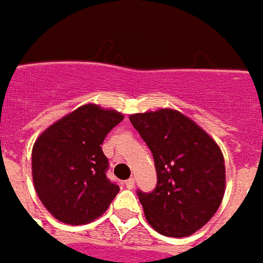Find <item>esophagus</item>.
<instances>
[{
	"mask_svg": "<svg viewBox=\"0 0 263 263\" xmlns=\"http://www.w3.org/2000/svg\"><path fill=\"white\" fill-rule=\"evenodd\" d=\"M126 187L127 189H133L135 187V178H128L126 181Z\"/></svg>",
	"mask_w": 263,
	"mask_h": 263,
	"instance_id": "esophagus-1",
	"label": "esophagus"
}]
</instances>
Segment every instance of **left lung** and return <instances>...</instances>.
Here are the masks:
<instances>
[{
  "label": "left lung",
  "instance_id": "8db88e82",
  "mask_svg": "<svg viewBox=\"0 0 263 263\" xmlns=\"http://www.w3.org/2000/svg\"><path fill=\"white\" fill-rule=\"evenodd\" d=\"M151 149L158 183L137 192L152 228L167 237H186L215 215L226 193V164L217 142L192 118L161 108L128 117Z\"/></svg>",
  "mask_w": 263,
  "mask_h": 263
}]
</instances>
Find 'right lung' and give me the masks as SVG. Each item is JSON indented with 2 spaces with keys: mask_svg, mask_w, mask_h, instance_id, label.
I'll return each mask as SVG.
<instances>
[{
  "mask_svg": "<svg viewBox=\"0 0 263 263\" xmlns=\"http://www.w3.org/2000/svg\"><path fill=\"white\" fill-rule=\"evenodd\" d=\"M124 116L85 104L57 120L36 139L32 177L36 195L52 217L82 226L101 217L120 192L105 176L102 142Z\"/></svg>",
  "mask_w": 263,
  "mask_h": 263,
  "instance_id": "right-lung-1",
  "label": "right lung"
}]
</instances>
